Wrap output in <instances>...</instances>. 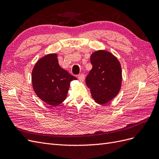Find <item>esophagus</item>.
Returning a JSON list of instances; mask_svg holds the SVG:
<instances>
[{"instance_id":"1","label":"esophagus","mask_w":159,"mask_h":159,"mask_svg":"<svg viewBox=\"0 0 159 159\" xmlns=\"http://www.w3.org/2000/svg\"><path fill=\"white\" fill-rule=\"evenodd\" d=\"M78 79L80 80V81H83L85 80V75L84 74H80L78 75Z\"/></svg>"}]
</instances>
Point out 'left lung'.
I'll list each match as a JSON object with an SVG mask.
<instances>
[{
    "instance_id": "8db88e82",
    "label": "left lung",
    "mask_w": 159,
    "mask_h": 159,
    "mask_svg": "<svg viewBox=\"0 0 159 159\" xmlns=\"http://www.w3.org/2000/svg\"><path fill=\"white\" fill-rule=\"evenodd\" d=\"M90 61L92 69L86 77V85L96 103H107L116 97L121 89V64L113 54L105 50L93 52Z\"/></svg>"
}]
</instances>
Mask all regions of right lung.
<instances>
[{"label": "right lung", "mask_w": 159, "mask_h": 159, "mask_svg": "<svg viewBox=\"0 0 159 159\" xmlns=\"http://www.w3.org/2000/svg\"><path fill=\"white\" fill-rule=\"evenodd\" d=\"M56 54L46 55L38 60L33 69L34 90L43 102L56 106L66 99L70 81L75 77L62 69Z\"/></svg>", "instance_id": "1"}]
</instances>
